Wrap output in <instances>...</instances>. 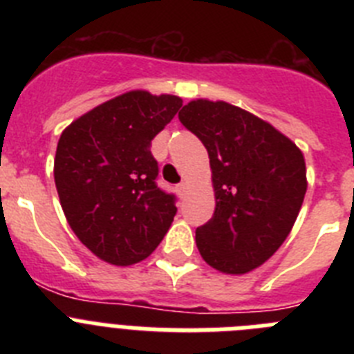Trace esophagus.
I'll return each mask as SVG.
<instances>
[{"label": "esophagus", "instance_id": "34e87169", "mask_svg": "<svg viewBox=\"0 0 354 354\" xmlns=\"http://www.w3.org/2000/svg\"><path fill=\"white\" fill-rule=\"evenodd\" d=\"M186 189H187V183H180L179 186H177V192H179L180 196L186 195Z\"/></svg>", "mask_w": 354, "mask_h": 354}]
</instances>
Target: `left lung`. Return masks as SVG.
<instances>
[{
    "label": "left lung",
    "mask_w": 354,
    "mask_h": 354,
    "mask_svg": "<svg viewBox=\"0 0 354 354\" xmlns=\"http://www.w3.org/2000/svg\"><path fill=\"white\" fill-rule=\"evenodd\" d=\"M179 120L207 149L214 187V214L196 228V248L221 273H248L292 230L306 193L303 152L270 122L225 101H189Z\"/></svg>",
    "instance_id": "obj_1"
}]
</instances>
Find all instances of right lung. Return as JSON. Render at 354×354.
Wrapping results in <instances>:
<instances>
[{"instance_id":"right-lung-1","label":"right lung","mask_w":354,"mask_h":354,"mask_svg":"<svg viewBox=\"0 0 354 354\" xmlns=\"http://www.w3.org/2000/svg\"><path fill=\"white\" fill-rule=\"evenodd\" d=\"M180 106L177 95L131 90L81 115L58 140L55 184L65 218L108 264L142 262L174 221L175 196L156 184L150 142Z\"/></svg>"}]
</instances>
